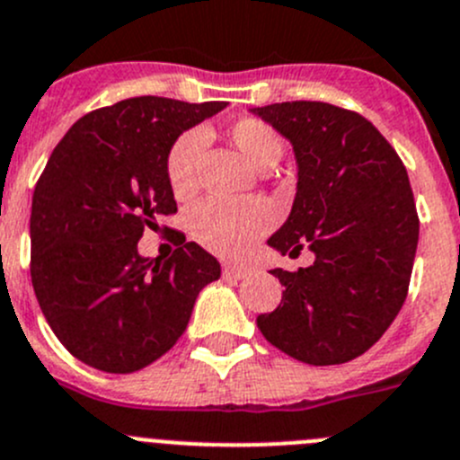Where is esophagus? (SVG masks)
<instances>
[{
    "mask_svg": "<svg viewBox=\"0 0 460 460\" xmlns=\"http://www.w3.org/2000/svg\"><path fill=\"white\" fill-rule=\"evenodd\" d=\"M222 276L225 279H244V276H249V267L247 265H231V262H225L222 265Z\"/></svg>",
    "mask_w": 460,
    "mask_h": 460,
    "instance_id": "1",
    "label": "esophagus"
}]
</instances>
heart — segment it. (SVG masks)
I'll return each mask as SVG.
<instances>
[{"label":"heart","mask_w":460,"mask_h":460,"mask_svg":"<svg viewBox=\"0 0 460 460\" xmlns=\"http://www.w3.org/2000/svg\"><path fill=\"white\" fill-rule=\"evenodd\" d=\"M226 139L252 166L271 168L283 155V139L274 126L258 117H240L225 130ZM204 153V132L186 130L164 157V175L171 193L186 199L198 189V168ZM276 211L267 199L244 198L235 202L202 199L189 211V231L195 243L220 256H238L271 229Z\"/></svg>","instance_id":"obj_1"}]
</instances>
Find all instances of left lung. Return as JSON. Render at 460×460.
<instances>
[{
	"label": "left lung",
	"mask_w": 460,
	"mask_h": 460,
	"mask_svg": "<svg viewBox=\"0 0 460 460\" xmlns=\"http://www.w3.org/2000/svg\"><path fill=\"white\" fill-rule=\"evenodd\" d=\"M294 146L298 184L288 222L267 243L316 261L274 270L283 298L256 319L262 337L312 367L367 353L398 316L411 280L418 220L407 168L368 119L319 101L253 110Z\"/></svg>",
	"instance_id": "8db88e82"
}]
</instances>
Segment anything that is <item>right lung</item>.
<instances>
[{
    "label": "right lung",
    "instance_id": "right-lung-1",
    "mask_svg": "<svg viewBox=\"0 0 460 460\" xmlns=\"http://www.w3.org/2000/svg\"><path fill=\"white\" fill-rule=\"evenodd\" d=\"M225 101L139 96L74 123L53 148L31 204V283L42 314L75 359L135 373L184 334L195 298L220 262L171 229L175 252L148 261L146 229L177 213L164 175L172 141Z\"/></svg>",
    "mask_w": 460,
    "mask_h": 460
}]
</instances>
